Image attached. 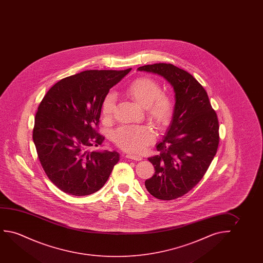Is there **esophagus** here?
Wrapping results in <instances>:
<instances>
[{
  "mask_svg": "<svg viewBox=\"0 0 263 263\" xmlns=\"http://www.w3.org/2000/svg\"><path fill=\"white\" fill-rule=\"evenodd\" d=\"M126 157L130 160H133V161H141L143 159L140 155H133V154H127Z\"/></svg>",
  "mask_w": 263,
  "mask_h": 263,
  "instance_id": "1",
  "label": "esophagus"
}]
</instances>
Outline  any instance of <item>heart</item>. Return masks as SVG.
<instances>
[{
	"label": "heart",
	"instance_id": "b5f03b06",
	"mask_svg": "<svg viewBox=\"0 0 263 263\" xmlns=\"http://www.w3.org/2000/svg\"><path fill=\"white\" fill-rule=\"evenodd\" d=\"M127 97L144 108L148 118L159 126L163 127L169 123L173 113V102L162 93L158 82L149 77H141L130 83L125 90ZM116 108V96L108 92L101 103L103 119L111 118ZM155 139V134L147 126H124L116 130L113 141L118 147L131 153L142 152Z\"/></svg>",
	"mask_w": 263,
	"mask_h": 263
}]
</instances>
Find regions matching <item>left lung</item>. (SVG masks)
I'll return each mask as SVG.
<instances>
[{
    "label": "left lung",
    "instance_id": "1",
    "mask_svg": "<svg viewBox=\"0 0 263 263\" xmlns=\"http://www.w3.org/2000/svg\"><path fill=\"white\" fill-rule=\"evenodd\" d=\"M137 70L162 76L175 92L172 123L156 146L160 155L148 158L155 174L144 182L155 198L172 200L192 190L209 169L219 144L218 119L205 89L191 73L164 63Z\"/></svg>",
    "mask_w": 263,
    "mask_h": 263
}]
</instances>
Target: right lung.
Instances as JSON below:
<instances>
[{
    "mask_svg": "<svg viewBox=\"0 0 263 263\" xmlns=\"http://www.w3.org/2000/svg\"><path fill=\"white\" fill-rule=\"evenodd\" d=\"M130 71L90 70L68 76L40 102L33 141L48 179L65 193L81 197L101 190L119 162L118 152L86 149L103 143L97 133L101 103Z\"/></svg>",
    "mask_w": 263,
    "mask_h": 263,
    "instance_id": "add662e5",
    "label": "right lung"
}]
</instances>
